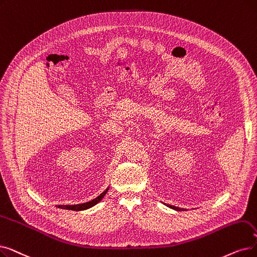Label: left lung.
Instances as JSON below:
<instances>
[{"label":"left lung","instance_id":"obj_1","mask_svg":"<svg viewBox=\"0 0 257 257\" xmlns=\"http://www.w3.org/2000/svg\"><path fill=\"white\" fill-rule=\"evenodd\" d=\"M166 206H168L169 208H171V209H174V210H176V211H183V210H185V209H183V208H178V207H175V206H171V205H166Z\"/></svg>","mask_w":257,"mask_h":257}]
</instances>
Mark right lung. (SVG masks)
<instances>
[{
    "label": "right lung",
    "instance_id": "right-lung-1",
    "mask_svg": "<svg viewBox=\"0 0 257 257\" xmlns=\"http://www.w3.org/2000/svg\"><path fill=\"white\" fill-rule=\"evenodd\" d=\"M108 190H109V188H107L102 194H99L97 197H95L94 199L90 200V202H87V203H84V204H79V205H59L58 208L66 209V210H72V211H82V210L89 209V208L95 206L97 203L101 202V200L103 199V197L108 192Z\"/></svg>",
    "mask_w": 257,
    "mask_h": 257
}]
</instances>
